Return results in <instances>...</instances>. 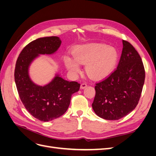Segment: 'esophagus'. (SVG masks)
Segmentation results:
<instances>
[{
	"label": "esophagus",
	"mask_w": 156,
	"mask_h": 156,
	"mask_svg": "<svg viewBox=\"0 0 156 156\" xmlns=\"http://www.w3.org/2000/svg\"><path fill=\"white\" fill-rule=\"evenodd\" d=\"M87 87V83H82V84H81V89L85 88Z\"/></svg>",
	"instance_id": "34e87169"
}]
</instances>
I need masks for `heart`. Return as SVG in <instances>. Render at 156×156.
<instances>
[{
    "label": "heart",
    "instance_id": "obj_1",
    "mask_svg": "<svg viewBox=\"0 0 156 156\" xmlns=\"http://www.w3.org/2000/svg\"><path fill=\"white\" fill-rule=\"evenodd\" d=\"M118 60L115 48L101 44H89L79 46L73 53V57L65 56L66 68L73 75L81 72V65L86 64L85 71L90 77L100 79L107 77L114 69Z\"/></svg>",
    "mask_w": 156,
    "mask_h": 156
}]
</instances>
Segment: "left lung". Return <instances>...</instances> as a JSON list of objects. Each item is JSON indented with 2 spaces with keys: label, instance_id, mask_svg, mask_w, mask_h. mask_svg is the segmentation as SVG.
<instances>
[{
  "label": "left lung",
  "instance_id": "obj_1",
  "mask_svg": "<svg viewBox=\"0 0 156 156\" xmlns=\"http://www.w3.org/2000/svg\"><path fill=\"white\" fill-rule=\"evenodd\" d=\"M122 44L117 69L95 86L92 108L105 120L120 119L135 109L144 83L145 71L138 52L128 41L122 40Z\"/></svg>",
  "mask_w": 156,
  "mask_h": 156
}]
</instances>
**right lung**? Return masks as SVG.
<instances>
[{"mask_svg":"<svg viewBox=\"0 0 156 156\" xmlns=\"http://www.w3.org/2000/svg\"><path fill=\"white\" fill-rule=\"evenodd\" d=\"M62 43L60 37H40L32 41L22 50L17 60L15 82L21 100L26 109L41 121L53 120L68 110L72 94L79 91L80 84L68 81L56 73L51 81L40 86L32 81L29 68L40 55H53Z\"/></svg>","mask_w":156,"mask_h":156,"instance_id":"right-lung-1","label":"right lung"}]
</instances>
